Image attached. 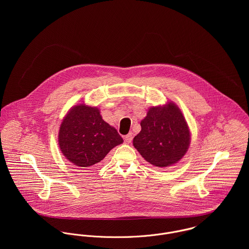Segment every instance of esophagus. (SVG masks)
Returning a JSON list of instances; mask_svg holds the SVG:
<instances>
[{"mask_svg":"<svg viewBox=\"0 0 249 249\" xmlns=\"http://www.w3.org/2000/svg\"><path fill=\"white\" fill-rule=\"evenodd\" d=\"M132 138H133L132 133H128L127 135H125V136H124V141L129 143V142H131V141H132Z\"/></svg>","mask_w":249,"mask_h":249,"instance_id":"obj_1","label":"esophagus"}]
</instances>
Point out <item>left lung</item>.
<instances>
[{"label": "left lung", "mask_w": 249, "mask_h": 249, "mask_svg": "<svg viewBox=\"0 0 249 249\" xmlns=\"http://www.w3.org/2000/svg\"><path fill=\"white\" fill-rule=\"evenodd\" d=\"M141 127L133 145L151 165L166 168L178 163L186 154L191 142L190 129L175 103L150 107L141 121Z\"/></svg>", "instance_id": "8db88e82"}]
</instances>
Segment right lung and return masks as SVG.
Returning a JSON list of instances; mask_svg holds the SVG:
<instances>
[{
	"label": "right lung",
	"instance_id": "right-lung-1",
	"mask_svg": "<svg viewBox=\"0 0 249 249\" xmlns=\"http://www.w3.org/2000/svg\"><path fill=\"white\" fill-rule=\"evenodd\" d=\"M123 142L116 128L103 120L100 109L84 104L71 107L58 133L62 154L80 169L100 163L113 147Z\"/></svg>",
	"mask_w": 249,
	"mask_h": 249
}]
</instances>
